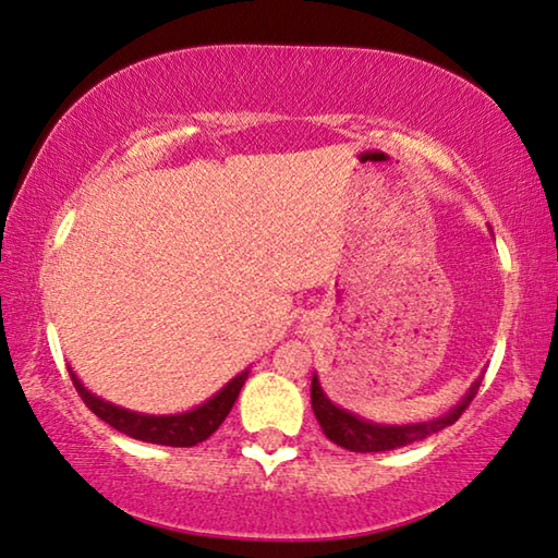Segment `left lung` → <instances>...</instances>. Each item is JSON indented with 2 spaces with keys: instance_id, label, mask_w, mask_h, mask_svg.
<instances>
[{
  "instance_id": "1",
  "label": "left lung",
  "mask_w": 558,
  "mask_h": 558,
  "mask_svg": "<svg viewBox=\"0 0 558 558\" xmlns=\"http://www.w3.org/2000/svg\"><path fill=\"white\" fill-rule=\"evenodd\" d=\"M482 378H477L464 392L462 400L454 408L447 410L445 415L425 420V423H408V425H383V423H371V420H363L353 415L351 410L336 405L331 398L326 396L322 388V380L314 373L312 378V408L314 415L322 425V430L331 442L339 447H345L351 452H383V450H396V447H405L410 442L425 440L427 435L440 433L442 427L452 425L458 420L464 408L472 403V398L477 396Z\"/></svg>"
}]
</instances>
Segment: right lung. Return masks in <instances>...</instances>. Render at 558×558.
Masks as SVG:
<instances>
[{
    "instance_id": "add662e5",
    "label": "right lung",
    "mask_w": 558,
    "mask_h": 558,
    "mask_svg": "<svg viewBox=\"0 0 558 558\" xmlns=\"http://www.w3.org/2000/svg\"><path fill=\"white\" fill-rule=\"evenodd\" d=\"M69 376L73 380V386H76L81 400H84V403L94 410L104 423L116 427L118 433L135 437V440H143V442H153V445L193 447L197 442L207 440V437L225 423V417L230 415L236 396H240L246 376H250V368H244L240 376H234L222 390H217L213 398L205 400L203 405L185 410V413H175V415H148V413H135V410L113 405L108 403V400L98 398L96 392H90L71 368H69Z\"/></svg>"
}]
</instances>
